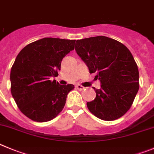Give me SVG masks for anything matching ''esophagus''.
<instances>
[{
    "mask_svg": "<svg viewBox=\"0 0 154 154\" xmlns=\"http://www.w3.org/2000/svg\"><path fill=\"white\" fill-rule=\"evenodd\" d=\"M76 88H77V89H79V90H83L84 89V87L82 86V85H76Z\"/></svg>",
    "mask_w": 154,
    "mask_h": 154,
    "instance_id": "1",
    "label": "esophagus"
}]
</instances>
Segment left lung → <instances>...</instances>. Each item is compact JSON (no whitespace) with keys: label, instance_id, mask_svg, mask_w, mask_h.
<instances>
[{"label":"left lung","instance_id":"left-lung-1","mask_svg":"<svg viewBox=\"0 0 154 154\" xmlns=\"http://www.w3.org/2000/svg\"><path fill=\"white\" fill-rule=\"evenodd\" d=\"M75 51L101 82L99 89L93 88L96 97L87 102L88 110L105 121L123 116L139 89V71L129 49L115 39L98 36L76 40Z\"/></svg>","mask_w":154,"mask_h":154}]
</instances>
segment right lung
Listing matches in <instances>:
<instances>
[{"label": "right lung", "instance_id": "1", "mask_svg": "<svg viewBox=\"0 0 154 154\" xmlns=\"http://www.w3.org/2000/svg\"><path fill=\"white\" fill-rule=\"evenodd\" d=\"M75 40L46 37L25 46L11 68V91L21 112L29 119L46 122L63 109L74 85H60L58 75L63 58L74 49Z\"/></svg>", "mask_w": 154, "mask_h": 154}]
</instances>
